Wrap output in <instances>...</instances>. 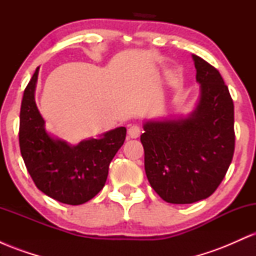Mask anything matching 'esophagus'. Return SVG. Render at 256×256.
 Instances as JSON below:
<instances>
[{"mask_svg":"<svg viewBox=\"0 0 256 256\" xmlns=\"http://www.w3.org/2000/svg\"><path fill=\"white\" fill-rule=\"evenodd\" d=\"M140 128L137 125H131L130 128H128V134L130 136L131 138H138L140 136Z\"/></svg>","mask_w":256,"mask_h":256,"instance_id":"34e87169","label":"esophagus"}]
</instances>
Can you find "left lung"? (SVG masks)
Masks as SVG:
<instances>
[{"label": "left lung", "mask_w": 256, "mask_h": 256, "mask_svg": "<svg viewBox=\"0 0 256 256\" xmlns=\"http://www.w3.org/2000/svg\"><path fill=\"white\" fill-rule=\"evenodd\" d=\"M201 98L188 119L150 122L140 142L146 178L164 201L186 204L210 198L234 152V101L216 67L192 55Z\"/></svg>", "instance_id": "left-lung-1"}]
</instances>
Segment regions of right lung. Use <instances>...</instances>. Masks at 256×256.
Instances as JSON below:
<instances>
[{"label": "right lung", "mask_w": 256, "mask_h": 256, "mask_svg": "<svg viewBox=\"0 0 256 256\" xmlns=\"http://www.w3.org/2000/svg\"><path fill=\"white\" fill-rule=\"evenodd\" d=\"M38 68L28 82L20 107L19 146L32 180L49 198L77 206L95 198L104 186L110 164L124 144L126 128L107 132L100 140L71 146L46 134L34 102Z\"/></svg>", "instance_id": "1"}]
</instances>
